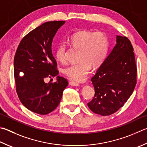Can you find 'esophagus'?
<instances>
[{
    "instance_id": "1",
    "label": "esophagus",
    "mask_w": 147,
    "mask_h": 147,
    "mask_svg": "<svg viewBox=\"0 0 147 147\" xmlns=\"http://www.w3.org/2000/svg\"><path fill=\"white\" fill-rule=\"evenodd\" d=\"M69 80H70V82H69V84L72 85V86H78L79 85V84L78 82L72 80H71V79H69Z\"/></svg>"
}]
</instances>
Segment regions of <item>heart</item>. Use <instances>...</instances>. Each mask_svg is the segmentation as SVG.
Returning <instances> with one entry per match:
<instances>
[{
    "label": "heart",
    "mask_w": 147,
    "mask_h": 147,
    "mask_svg": "<svg viewBox=\"0 0 147 147\" xmlns=\"http://www.w3.org/2000/svg\"><path fill=\"white\" fill-rule=\"evenodd\" d=\"M67 40L69 45L80 50V62L67 66L63 73L69 78L83 82L87 78L91 66L98 68L105 61L109 49L108 36L102 31L82 30L71 35ZM67 47L64 43L56 48V58L62 64L67 62Z\"/></svg>",
    "instance_id": "b5f03b06"
}]
</instances>
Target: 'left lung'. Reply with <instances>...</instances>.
I'll list each match as a JSON object with an SVG mask.
<instances>
[{
	"instance_id": "1",
	"label": "left lung",
	"mask_w": 147,
	"mask_h": 147,
	"mask_svg": "<svg viewBox=\"0 0 147 147\" xmlns=\"http://www.w3.org/2000/svg\"><path fill=\"white\" fill-rule=\"evenodd\" d=\"M136 77L131 42L126 36H117L116 46L91 78L95 94L88 107L101 116L116 113L132 94Z\"/></svg>"
}]
</instances>
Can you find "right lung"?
<instances>
[{
	"instance_id": "right-lung-1",
	"label": "right lung",
	"mask_w": 147,
	"mask_h": 147,
	"mask_svg": "<svg viewBox=\"0 0 147 147\" xmlns=\"http://www.w3.org/2000/svg\"><path fill=\"white\" fill-rule=\"evenodd\" d=\"M65 21H51L29 32L20 41L14 58L16 91L21 103L33 113L45 115L60 102L68 82L57 76L55 83L45 82L58 75L51 45L58 29Z\"/></svg>"
}]
</instances>
